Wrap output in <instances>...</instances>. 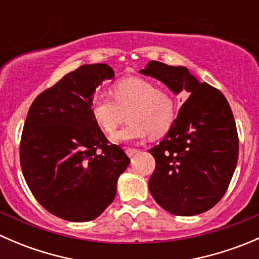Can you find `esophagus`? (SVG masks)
Returning <instances> with one entry per match:
<instances>
[{"mask_svg": "<svg viewBox=\"0 0 259 259\" xmlns=\"http://www.w3.org/2000/svg\"><path fill=\"white\" fill-rule=\"evenodd\" d=\"M125 153L127 154V156H133L134 154L138 153V149H133V148H125Z\"/></svg>", "mask_w": 259, "mask_h": 259, "instance_id": "esophagus-1", "label": "esophagus"}]
</instances>
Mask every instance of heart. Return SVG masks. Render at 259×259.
<instances>
[{
  "label": "heart",
  "instance_id": "obj_1",
  "mask_svg": "<svg viewBox=\"0 0 259 259\" xmlns=\"http://www.w3.org/2000/svg\"><path fill=\"white\" fill-rule=\"evenodd\" d=\"M110 95L93 96L90 111L96 124L106 134L115 130L129 117V124L113 135L114 142H134L161 138L173 127L177 119V106L173 96L155 83L126 77L114 83Z\"/></svg>",
  "mask_w": 259,
  "mask_h": 259
}]
</instances>
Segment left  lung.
<instances>
[{"instance_id": "1", "label": "left lung", "mask_w": 259, "mask_h": 259, "mask_svg": "<svg viewBox=\"0 0 259 259\" xmlns=\"http://www.w3.org/2000/svg\"><path fill=\"white\" fill-rule=\"evenodd\" d=\"M140 72L164 82L174 94H190L173 127L149 150L155 159L149 190L169 213H204L226 194L238 161V133L231 106L218 89L199 82L184 66L150 61Z\"/></svg>"}]
</instances>
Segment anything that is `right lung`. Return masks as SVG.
Instances as JSON below:
<instances>
[{
    "instance_id": "obj_1",
    "label": "right lung",
    "mask_w": 259,
    "mask_h": 259,
    "mask_svg": "<svg viewBox=\"0 0 259 259\" xmlns=\"http://www.w3.org/2000/svg\"><path fill=\"white\" fill-rule=\"evenodd\" d=\"M109 65H82L33 100L20 144L23 177L38 203L70 222L98 218L113 203L130 159L90 111L95 89L113 79Z\"/></svg>"
}]
</instances>
